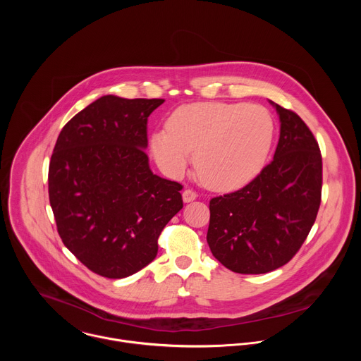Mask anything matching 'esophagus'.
Returning a JSON list of instances; mask_svg holds the SVG:
<instances>
[{"label": "esophagus", "instance_id": "1", "mask_svg": "<svg viewBox=\"0 0 361 361\" xmlns=\"http://www.w3.org/2000/svg\"><path fill=\"white\" fill-rule=\"evenodd\" d=\"M195 198H197V192H195L192 188L184 190V192H183V200H184L185 202H190V201H192V200H195Z\"/></svg>", "mask_w": 361, "mask_h": 361}]
</instances>
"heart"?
Masks as SVG:
<instances>
[{
    "label": "heart",
    "mask_w": 361,
    "mask_h": 361,
    "mask_svg": "<svg viewBox=\"0 0 361 361\" xmlns=\"http://www.w3.org/2000/svg\"><path fill=\"white\" fill-rule=\"evenodd\" d=\"M274 121L259 106L243 102H192L173 111L167 128L151 137L159 166L180 177L195 149L194 164L202 181L217 190H231L250 181L269 156Z\"/></svg>",
    "instance_id": "b5f03b06"
}]
</instances>
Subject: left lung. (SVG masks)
<instances>
[{
  "instance_id": "obj_1",
  "label": "left lung",
  "mask_w": 361,
  "mask_h": 361,
  "mask_svg": "<svg viewBox=\"0 0 361 361\" xmlns=\"http://www.w3.org/2000/svg\"><path fill=\"white\" fill-rule=\"evenodd\" d=\"M274 106L281 121L274 159L243 188L210 200L209 247L240 274H264L287 264L322 202L319 142L298 114Z\"/></svg>"
}]
</instances>
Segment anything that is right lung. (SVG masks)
I'll return each mask as SVG.
<instances>
[{
	"label": "right lung",
	"instance_id": "add662e5",
	"mask_svg": "<svg viewBox=\"0 0 361 361\" xmlns=\"http://www.w3.org/2000/svg\"><path fill=\"white\" fill-rule=\"evenodd\" d=\"M163 98L104 95L61 130L48 197L64 245L92 273L128 277L156 259L183 185L152 174L147 121Z\"/></svg>",
	"mask_w": 361,
	"mask_h": 361
}]
</instances>
